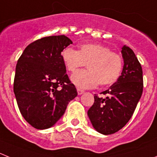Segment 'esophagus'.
Wrapping results in <instances>:
<instances>
[{
  "mask_svg": "<svg viewBox=\"0 0 157 157\" xmlns=\"http://www.w3.org/2000/svg\"><path fill=\"white\" fill-rule=\"evenodd\" d=\"M77 92L78 95H82V93H84V90H82V89H77Z\"/></svg>",
  "mask_w": 157,
  "mask_h": 157,
  "instance_id": "34e87169",
  "label": "esophagus"
}]
</instances>
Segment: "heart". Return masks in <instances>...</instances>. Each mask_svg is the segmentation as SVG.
<instances>
[{"mask_svg":"<svg viewBox=\"0 0 157 157\" xmlns=\"http://www.w3.org/2000/svg\"><path fill=\"white\" fill-rule=\"evenodd\" d=\"M62 59L69 71L86 64L88 70H78L71 76V82L81 89H91L98 84L112 86L119 78L123 65L120 55L110 52L106 46L93 43L81 44L78 51L66 48L62 52Z\"/></svg>","mask_w":157,"mask_h":157,"instance_id":"heart-1","label":"heart"}]
</instances>
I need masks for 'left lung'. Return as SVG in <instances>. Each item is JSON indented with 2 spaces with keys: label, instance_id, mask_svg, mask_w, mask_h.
<instances>
[{
  "label": "left lung",
  "instance_id": "1",
  "mask_svg": "<svg viewBox=\"0 0 157 157\" xmlns=\"http://www.w3.org/2000/svg\"><path fill=\"white\" fill-rule=\"evenodd\" d=\"M124 65L121 75L109 89L95 94L88 116L97 132L110 135L118 132L129 122L141 98L143 89V69L130 48H122Z\"/></svg>",
  "mask_w": 157,
  "mask_h": 157
}]
</instances>
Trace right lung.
<instances>
[{"mask_svg":"<svg viewBox=\"0 0 157 157\" xmlns=\"http://www.w3.org/2000/svg\"><path fill=\"white\" fill-rule=\"evenodd\" d=\"M71 44L65 35L44 37L28 44L17 61L14 95L22 116L35 129L54 126L77 96L62 59Z\"/></svg>","mask_w":157,"mask_h":157,"instance_id":"obj_1","label":"right lung"}]
</instances>
